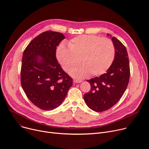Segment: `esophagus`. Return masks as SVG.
Segmentation results:
<instances>
[{"label":"esophagus","mask_w":149,"mask_h":149,"mask_svg":"<svg viewBox=\"0 0 149 149\" xmlns=\"http://www.w3.org/2000/svg\"><path fill=\"white\" fill-rule=\"evenodd\" d=\"M73 81L75 83H81L83 81L81 80V79H74Z\"/></svg>","instance_id":"esophagus-1"}]
</instances>
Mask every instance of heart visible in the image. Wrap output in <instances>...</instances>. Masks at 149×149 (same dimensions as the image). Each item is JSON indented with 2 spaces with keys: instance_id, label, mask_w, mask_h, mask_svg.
Returning <instances> with one entry per match:
<instances>
[{
  "instance_id": "heart-1",
  "label": "heart",
  "mask_w": 149,
  "mask_h": 149,
  "mask_svg": "<svg viewBox=\"0 0 149 149\" xmlns=\"http://www.w3.org/2000/svg\"><path fill=\"white\" fill-rule=\"evenodd\" d=\"M68 47L61 45L56 56L63 69L68 72L80 61V65L70 72L74 78L99 75L107 71L115 57V47L111 40L92 35H83L72 38Z\"/></svg>"
}]
</instances>
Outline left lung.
<instances>
[{"mask_svg":"<svg viewBox=\"0 0 149 149\" xmlns=\"http://www.w3.org/2000/svg\"><path fill=\"white\" fill-rule=\"evenodd\" d=\"M107 35L112 37L115 47L114 60L105 74L87 80L91 89L84 95L87 106L97 112L110 109L120 100L128 86L130 75L126 47L116 37Z\"/></svg>","mask_w":149,"mask_h":149,"instance_id":"left-lung-1","label":"left lung"}]
</instances>
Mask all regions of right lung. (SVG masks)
Masks as SVG:
<instances>
[{"label": "right lung", "instance_id": "add662e5", "mask_svg": "<svg viewBox=\"0 0 149 149\" xmlns=\"http://www.w3.org/2000/svg\"><path fill=\"white\" fill-rule=\"evenodd\" d=\"M65 38L47 31L37 36L25 49L21 82L29 100L40 109L52 111L59 106L72 85V79L58 63L56 47Z\"/></svg>", "mask_w": 149, "mask_h": 149}]
</instances>
